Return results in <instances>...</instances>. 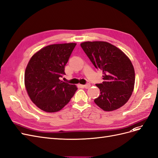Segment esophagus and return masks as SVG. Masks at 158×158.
Returning <instances> with one entry per match:
<instances>
[{"mask_svg": "<svg viewBox=\"0 0 158 158\" xmlns=\"http://www.w3.org/2000/svg\"><path fill=\"white\" fill-rule=\"evenodd\" d=\"M83 86H84V88H85V89H88V88H90L91 85H90L89 84H85V85H84Z\"/></svg>", "mask_w": 158, "mask_h": 158, "instance_id": "1", "label": "esophagus"}]
</instances>
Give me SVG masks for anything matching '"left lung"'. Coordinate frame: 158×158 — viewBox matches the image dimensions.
I'll return each mask as SVG.
<instances>
[{
  "instance_id": "obj_1",
  "label": "left lung",
  "mask_w": 158,
  "mask_h": 158,
  "mask_svg": "<svg viewBox=\"0 0 158 158\" xmlns=\"http://www.w3.org/2000/svg\"><path fill=\"white\" fill-rule=\"evenodd\" d=\"M94 66L103 71V82L94 102L105 111L123 106L135 87V69L130 59L118 47L106 41H85L80 44Z\"/></svg>"
}]
</instances>
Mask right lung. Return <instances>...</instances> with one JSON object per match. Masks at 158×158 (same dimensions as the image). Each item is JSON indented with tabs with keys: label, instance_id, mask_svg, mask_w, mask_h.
Segmentation results:
<instances>
[{
	"label": "right lung",
	"instance_id": "obj_1",
	"mask_svg": "<svg viewBox=\"0 0 158 158\" xmlns=\"http://www.w3.org/2000/svg\"><path fill=\"white\" fill-rule=\"evenodd\" d=\"M76 44H52L37 51L29 60L24 74L28 95L35 106L45 112L60 111L78 89L75 85L61 81L64 66Z\"/></svg>",
	"mask_w": 158,
	"mask_h": 158
}]
</instances>
